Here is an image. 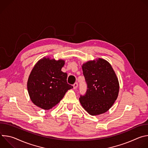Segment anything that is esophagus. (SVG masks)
Segmentation results:
<instances>
[{
    "mask_svg": "<svg viewBox=\"0 0 148 148\" xmlns=\"http://www.w3.org/2000/svg\"><path fill=\"white\" fill-rule=\"evenodd\" d=\"M77 87H78V83L75 82L73 85V88H74V89H76Z\"/></svg>",
    "mask_w": 148,
    "mask_h": 148,
    "instance_id": "esophagus-1",
    "label": "esophagus"
}]
</instances>
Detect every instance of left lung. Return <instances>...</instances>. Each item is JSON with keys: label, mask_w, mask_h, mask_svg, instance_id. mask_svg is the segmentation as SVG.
<instances>
[{"label": "left lung", "mask_w": 148, "mask_h": 148, "mask_svg": "<svg viewBox=\"0 0 148 148\" xmlns=\"http://www.w3.org/2000/svg\"><path fill=\"white\" fill-rule=\"evenodd\" d=\"M82 69L88 89L85 95H80L81 105L91 115L106 112L117 99L119 90L111 65L105 60L98 58L84 63Z\"/></svg>", "instance_id": "8db88e82"}]
</instances>
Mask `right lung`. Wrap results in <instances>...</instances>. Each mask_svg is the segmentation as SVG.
I'll return each instance as SVG.
<instances>
[{"mask_svg": "<svg viewBox=\"0 0 148 148\" xmlns=\"http://www.w3.org/2000/svg\"><path fill=\"white\" fill-rule=\"evenodd\" d=\"M64 64V60L43 57L35 64L28 78L27 90L36 106L51 109L73 88L67 82V74L61 71Z\"/></svg>", "mask_w": 148, "mask_h": 148, "instance_id": "obj_1", "label": "right lung"}]
</instances>
